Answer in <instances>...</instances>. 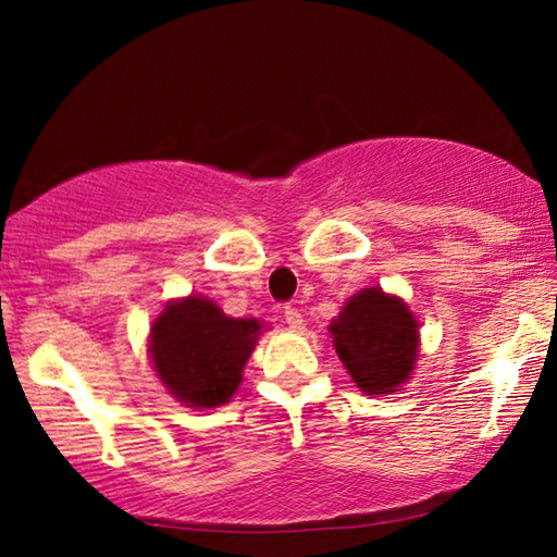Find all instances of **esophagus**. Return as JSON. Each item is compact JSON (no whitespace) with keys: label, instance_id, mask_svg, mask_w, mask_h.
Returning a JSON list of instances; mask_svg holds the SVG:
<instances>
[{"label":"esophagus","instance_id":"obj_1","mask_svg":"<svg viewBox=\"0 0 557 557\" xmlns=\"http://www.w3.org/2000/svg\"><path fill=\"white\" fill-rule=\"evenodd\" d=\"M285 324L292 329V332H299L301 329V314L295 307H285Z\"/></svg>","mask_w":557,"mask_h":557}]
</instances>
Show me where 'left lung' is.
<instances>
[{
    "label": "left lung",
    "mask_w": 557,
    "mask_h": 557,
    "mask_svg": "<svg viewBox=\"0 0 557 557\" xmlns=\"http://www.w3.org/2000/svg\"><path fill=\"white\" fill-rule=\"evenodd\" d=\"M418 319L400 297L366 287L346 301L329 334L348 375L369 395H391L412 379L418 361Z\"/></svg>",
    "instance_id": "1"
}]
</instances>
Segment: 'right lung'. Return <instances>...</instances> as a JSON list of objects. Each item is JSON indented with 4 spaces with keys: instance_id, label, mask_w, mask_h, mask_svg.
<instances>
[{
    "instance_id": "obj_1",
    "label": "right lung",
    "mask_w": 557,
    "mask_h": 557,
    "mask_svg": "<svg viewBox=\"0 0 557 557\" xmlns=\"http://www.w3.org/2000/svg\"><path fill=\"white\" fill-rule=\"evenodd\" d=\"M262 324L233 319L215 301L174 299L149 329V356L164 388L186 408H219L243 381Z\"/></svg>"
}]
</instances>
